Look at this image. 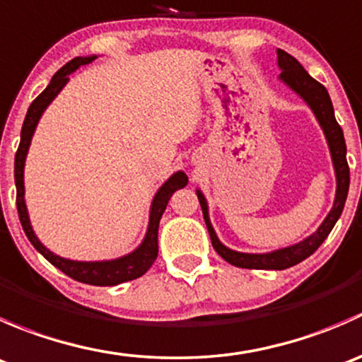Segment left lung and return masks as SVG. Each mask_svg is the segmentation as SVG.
I'll list each match as a JSON object with an SVG mask.
<instances>
[{"label": "left lung", "instance_id": "obj_1", "mask_svg": "<svg viewBox=\"0 0 362 362\" xmlns=\"http://www.w3.org/2000/svg\"><path fill=\"white\" fill-rule=\"evenodd\" d=\"M276 59H279L276 61V63H279V69L282 71L280 73V80L308 105L310 110L315 115L317 122H319L320 129H322L324 136H326L331 160H333L334 175H337V194H334L333 208H331L327 217L324 218L322 224L317 228L315 233H312V235L306 236L301 242L294 243V245L282 247V249H276L272 252H262V254H249V252H238L229 249V247H226L224 243L218 240L217 233H215L214 226H211L210 222V215H208L206 198H204V194L199 189H196V194H198L199 204H202L203 217L204 222H206V228L208 233H210V240L214 249L217 250V254L221 255L224 261H228L229 264L247 269H286L298 264V262L305 261L306 257H310L313 252L322 245V242L327 238L331 229L337 224V221L343 211V206H345L350 185V171L349 164H346L345 138H343L341 127H339L337 119H334L333 103H331V98L329 94H327L326 87H324L322 83L317 82L315 78H312V76L306 73V69L298 63V59L291 56V54H287L286 50L276 49Z\"/></svg>", "mask_w": 362, "mask_h": 362}]
</instances>
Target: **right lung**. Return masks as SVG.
Masks as SVG:
<instances>
[{
    "instance_id": "1",
    "label": "right lung",
    "mask_w": 362,
    "mask_h": 362,
    "mask_svg": "<svg viewBox=\"0 0 362 362\" xmlns=\"http://www.w3.org/2000/svg\"><path fill=\"white\" fill-rule=\"evenodd\" d=\"M98 56H86V57H75L69 63L64 64L56 75L52 76L49 86L45 87L42 94L29 105L28 113L23 124V131H21V144L16 154V187H17V210H19V218L23 229L28 236L29 242L33 243L36 250L56 268L66 273L71 279L78 280V282L89 284V286H117V284L129 282V280L138 279V276L145 275L152 264H154L156 257H158V231H159V221L163 217L164 210H166L168 202L173 196L175 191L184 189L187 185L189 178L184 171H175L166 182L158 189L154 199H152L151 211H148V226L147 233H145L144 240L140 245L133 252L126 255H120L115 259H105V261H73V259L61 257V255L54 254L52 250L47 249L36 236L35 229H33L31 221H29L28 206H25L24 199V166L25 158H28L29 145H31L33 134H35L36 126H38L40 119H42L43 112L47 110L50 103L56 100L57 94L63 90V87L69 82V75L76 71L82 64L90 63L96 59Z\"/></svg>"
}]
</instances>
